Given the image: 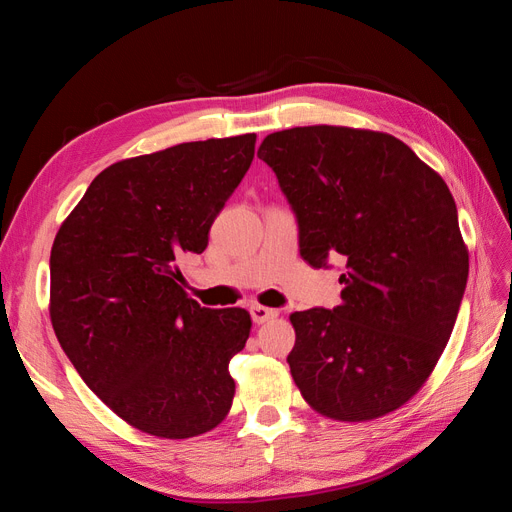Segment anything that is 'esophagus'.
<instances>
[{
    "mask_svg": "<svg viewBox=\"0 0 512 512\" xmlns=\"http://www.w3.org/2000/svg\"><path fill=\"white\" fill-rule=\"evenodd\" d=\"M250 314H252V320H254L256 324H265V322H269V320H275V318H277V309H269V307H262V305H254V307L250 309Z\"/></svg>",
    "mask_w": 512,
    "mask_h": 512,
    "instance_id": "obj_1",
    "label": "esophagus"
}]
</instances>
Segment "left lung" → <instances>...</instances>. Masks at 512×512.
Instances as JSON below:
<instances>
[{
	"instance_id": "1",
	"label": "left lung",
	"mask_w": 512,
	"mask_h": 512,
	"mask_svg": "<svg viewBox=\"0 0 512 512\" xmlns=\"http://www.w3.org/2000/svg\"><path fill=\"white\" fill-rule=\"evenodd\" d=\"M301 228V256L342 258V303L290 314L303 399L342 423L391 414L423 389L453 333L468 247L444 179L399 138L346 126L269 134L258 149Z\"/></svg>"
}]
</instances>
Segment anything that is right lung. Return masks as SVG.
<instances>
[{
    "label": "right lung",
    "mask_w": 512,
    "mask_h": 512,
    "mask_svg": "<svg viewBox=\"0 0 512 512\" xmlns=\"http://www.w3.org/2000/svg\"><path fill=\"white\" fill-rule=\"evenodd\" d=\"M254 149L256 134H241L115 162L55 235L49 314L59 344L89 389L149 436L188 440L230 412L228 363L252 316L200 307L179 265L205 252Z\"/></svg>",
    "instance_id": "obj_1"
}]
</instances>
